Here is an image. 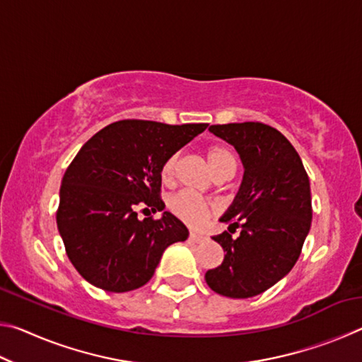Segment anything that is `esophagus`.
Listing matches in <instances>:
<instances>
[{"instance_id": "1", "label": "esophagus", "mask_w": 362, "mask_h": 362, "mask_svg": "<svg viewBox=\"0 0 362 362\" xmlns=\"http://www.w3.org/2000/svg\"><path fill=\"white\" fill-rule=\"evenodd\" d=\"M204 240H206V238L203 235H196V233H189V236H188V241L189 243H194V244L203 243Z\"/></svg>"}]
</instances>
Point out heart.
Listing matches in <instances>:
<instances>
[{"mask_svg": "<svg viewBox=\"0 0 362 362\" xmlns=\"http://www.w3.org/2000/svg\"><path fill=\"white\" fill-rule=\"evenodd\" d=\"M206 156L207 163H209V166L216 173V175L223 173H235L236 170V158L231 153V150L223 145H214L211 148H207ZM177 166H179V155L169 156L164 161L161 169V177L164 182L174 180L177 174ZM169 209L177 218H180L182 222H185L189 226L204 225L206 220L216 212V207L211 203H207L203 198H199L193 192H180L174 194L169 199Z\"/></svg>", "mask_w": 362, "mask_h": 362, "instance_id": "1", "label": "heart"}]
</instances>
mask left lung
<instances>
[{
	"mask_svg": "<svg viewBox=\"0 0 362 362\" xmlns=\"http://www.w3.org/2000/svg\"><path fill=\"white\" fill-rule=\"evenodd\" d=\"M209 131L233 145L244 175L236 198L220 222L240 226V236H214L222 246V265L206 273L214 292L249 298L283 279L298 260L311 226L310 179L292 144L263 122L214 124Z\"/></svg>",
	"mask_w": 362,
	"mask_h": 362,
	"instance_id": "obj_1",
	"label": "left lung"
}]
</instances>
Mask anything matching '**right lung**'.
<instances>
[{"mask_svg":"<svg viewBox=\"0 0 362 362\" xmlns=\"http://www.w3.org/2000/svg\"><path fill=\"white\" fill-rule=\"evenodd\" d=\"M206 127L122 119L81 146L64 174L56 217L66 255L88 283L108 292L139 289L166 247L187 240V226L170 212L140 220L137 209H164V161Z\"/></svg>","mask_w":362,"mask_h":362,"instance_id":"right-lung-1","label":"right lung"}]
</instances>
